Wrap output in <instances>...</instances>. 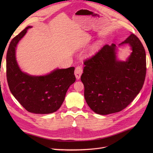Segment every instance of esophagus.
Here are the masks:
<instances>
[{
	"mask_svg": "<svg viewBox=\"0 0 153 153\" xmlns=\"http://www.w3.org/2000/svg\"><path fill=\"white\" fill-rule=\"evenodd\" d=\"M82 74V69L81 66H77L76 68L75 72H74V74L76 77V79L78 80L81 77V75Z\"/></svg>",
	"mask_w": 153,
	"mask_h": 153,
	"instance_id": "obj_1",
	"label": "esophagus"
}]
</instances>
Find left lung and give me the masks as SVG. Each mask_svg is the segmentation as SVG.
<instances>
[{"instance_id":"8db88e82","label":"left lung","mask_w":153,"mask_h":153,"mask_svg":"<svg viewBox=\"0 0 153 153\" xmlns=\"http://www.w3.org/2000/svg\"><path fill=\"white\" fill-rule=\"evenodd\" d=\"M130 46L126 61L117 57L118 47L105 45L84 62L81 80L89 107L99 115L122 111L134 100L144 84L146 73V53L139 38L131 34L118 45Z\"/></svg>"}]
</instances>
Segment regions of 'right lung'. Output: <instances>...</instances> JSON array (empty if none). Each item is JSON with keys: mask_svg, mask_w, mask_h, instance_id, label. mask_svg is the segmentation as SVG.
<instances>
[{"mask_svg": "<svg viewBox=\"0 0 153 153\" xmlns=\"http://www.w3.org/2000/svg\"><path fill=\"white\" fill-rule=\"evenodd\" d=\"M31 27L24 29L9 45L6 58L7 82L14 97L28 111L49 114L61 107L69 87L76 81L75 68L56 69L43 76H31L23 72L16 60V48Z\"/></svg>", "mask_w": 153, "mask_h": 153, "instance_id": "obj_1", "label": "right lung"}]
</instances>
